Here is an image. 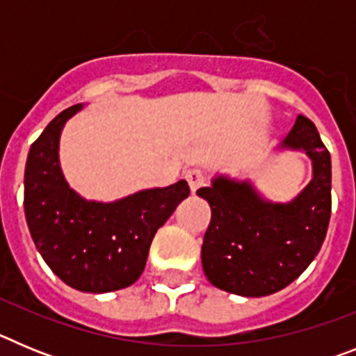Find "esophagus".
Returning a JSON list of instances; mask_svg holds the SVG:
<instances>
[{
	"label": "esophagus",
	"mask_w": 356,
	"mask_h": 356,
	"mask_svg": "<svg viewBox=\"0 0 356 356\" xmlns=\"http://www.w3.org/2000/svg\"><path fill=\"white\" fill-rule=\"evenodd\" d=\"M185 180L188 181V187H191V191H193V193H196L197 188L205 185L207 176H205V172L200 171V169H188V171L185 172Z\"/></svg>",
	"instance_id": "34e87169"
}]
</instances>
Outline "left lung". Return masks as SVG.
Segmentation results:
<instances>
[{
	"instance_id": "obj_1",
	"label": "left lung",
	"mask_w": 356,
	"mask_h": 356,
	"mask_svg": "<svg viewBox=\"0 0 356 356\" xmlns=\"http://www.w3.org/2000/svg\"><path fill=\"white\" fill-rule=\"evenodd\" d=\"M285 147L303 149L314 178L294 201L267 203L250 184L217 178L197 196L212 219L203 237L201 262L210 284L232 294L262 298L292 284L319 253L332 213V160L317 128L298 115Z\"/></svg>"
}]
</instances>
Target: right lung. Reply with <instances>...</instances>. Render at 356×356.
I'll use <instances>...</instances> for the list:
<instances>
[{"label": "right lung", "instance_id": "right-lung-1", "mask_svg": "<svg viewBox=\"0 0 356 356\" xmlns=\"http://www.w3.org/2000/svg\"><path fill=\"white\" fill-rule=\"evenodd\" d=\"M83 105L60 112L31 144L24 171V213L37 250L51 271L81 292L130 287L146 266L151 241L180 201L187 181L149 188L115 203L78 196L62 176L58 139Z\"/></svg>", "mask_w": 356, "mask_h": 356}]
</instances>
